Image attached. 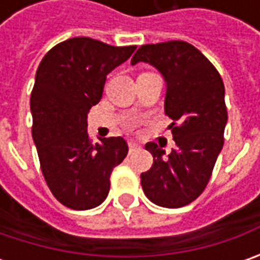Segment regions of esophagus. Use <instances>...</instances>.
Here are the masks:
<instances>
[{"instance_id":"34e87169","label":"esophagus","mask_w":260,"mask_h":260,"mask_svg":"<svg viewBox=\"0 0 260 260\" xmlns=\"http://www.w3.org/2000/svg\"><path fill=\"white\" fill-rule=\"evenodd\" d=\"M128 147H130V152H135L136 149L139 147V145L136 142H128Z\"/></svg>"}]
</instances>
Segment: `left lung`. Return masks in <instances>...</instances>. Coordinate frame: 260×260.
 Here are the masks:
<instances>
[{"label":"left lung","instance_id":"8db88e82","mask_svg":"<svg viewBox=\"0 0 260 260\" xmlns=\"http://www.w3.org/2000/svg\"><path fill=\"white\" fill-rule=\"evenodd\" d=\"M137 62L153 65L165 78V114L175 140L166 157L156 143L145 146L153 165L140 175L142 188L153 204L179 208L203 194L224 145V84L215 66L182 40L140 46L132 65Z\"/></svg>","mask_w":260,"mask_h":260}]
</instances>
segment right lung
<instances>
[{"label": "right lung", "mask_w": 260, "mask_h": 260, "mask_svg": "<svg viewBox=\"0 0 260 260\" xmlns=\"http://www.w3.org/2000/svg\"><path fill=\"white\" fill-rule=\"evenodd\" d=\"M136 46H110L74 37L53 46L36 72L30 108L40 169L55 198L68 208L89 210L110 191V176L128 152L123 137L89 139L88 111L103 96L107 75Z\"/></svg>", "instance_id": "right-lung-1"}]
</instances>
